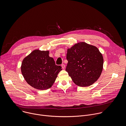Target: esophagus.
I'll return each instance as SVG.
<instances>
[{"label": "esophagus", "mask_w": 126, "mask_h": 126, "mask_svg": "<svg viewBox=\"0 0 126 126\" xmlns=\"http://www.w3.org/2000/svg\"><path fill=\"white\" fill-rule=\"evenodd\" d=\"M61 67H62V68L63 69H64L65 68V65L64 64H62V65H61Z\"/></svg>", "instance_id": "obj_1"}]
</instances>
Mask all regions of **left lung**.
<instances>
[{"instance_id":"left-lung-1","label":"left lung","mask_w":126,"mask_h":126,"mask_svg":"<svg viewBox=\"0 0 126 126\" xmlns=\"http://www.w3.org/2000/svg\"><path fill=\"white\" fill-rule=\"evenodd\" d=\"M66 58L68 62L66 71L79 86L92 85L102 73L104 59L95 46L84 42L75 44L67 49Z\"/></svg>"}]
</instances>
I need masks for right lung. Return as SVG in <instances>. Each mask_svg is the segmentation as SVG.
<instances>
[{"label":"right lung","mask_w":126,"mask_h":126,"mask_svg":"<svg viewBox=\"0 0 126 126\" xmlns=\"http://www.w3.org/2000/svg\"><path fill=\"white\" fill-rule=\"evenodd\" d=\"M49 51L34 50L22 61V74L34 88L42 90L50 88L62 70V67L56 65L53 58L49 57Z\"/></svg>","instance_id":"right-lung-1"}]
</instances>
